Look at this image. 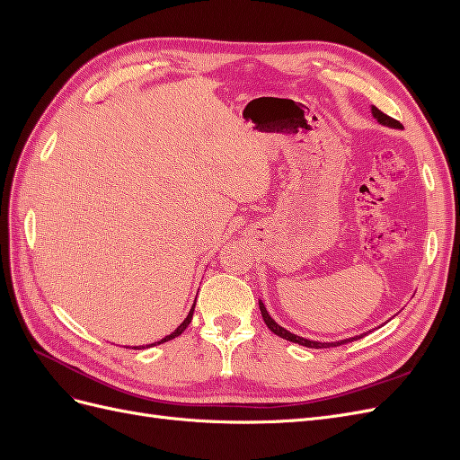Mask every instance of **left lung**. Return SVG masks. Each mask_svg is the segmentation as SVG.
Returning <instances> with one entry per match:
<instances>
[{
  "label": "left lung",
  "mask_w": 460,
  "mask_h": 460,
  "mask_svg": "<svg viewBox=\"0 0 460 460\" xmlns=\"http://www.w3.org/2000/svg\"><path fill=\"white\" fill-rule=\"evenodd\" d=\"M372 113H374V117L378 119L382 124H385V127H399V122H397L395 119H392V117H387L385 113H382V111H380L378 107H372ZM259 307H261V314H262L264 324H267V326L270 328V332H274V333H276V336H280V338H284V340H288V341H294V343H299V345H305V347H313V349H324V347H336V345H341V343H347V341H353V340H357V338H351V340H343V341H338V343H320V341L305 340V338L296 336V333L288 332V330H286V328H282L280 324H276L274 320L270 318V314L267 313V307H264L262 303H259Z\"/></svg>",
  "instance_id": "1"
}]
</instances>
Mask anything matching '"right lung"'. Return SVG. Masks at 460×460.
I'll list each match as a JSON object with an SVG mask.
<instances>
[{"instance_id":"right-lung-1","label":"right lung","mask_w":460,"mask_h":460,"mask_svg":"<svg viewBox=\"0 0 460 460\" xmlns=\"http://www.w3.org/2000/svg\"><path fill=\"white\" fill-rule=\"evenodd\" d=\"M193 307H196V305H193ZM193 307H191V311H190V314H188V316H186V320H184V323H182V324H180V326H178V328H176V330H174V332H172V333H171V336H166V338H163V340H161V341H155V343H157V345H159V343H164V341H171V340H174V338H178V336H180V333H182V332H184V330H186V328H188V324H190V323H191V316H193ZM155 343H151V345H155Z\"/></svg>"}]
</instances>
